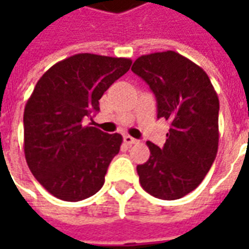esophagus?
<instances>
[{"mask_svg": "<svg viewBox=\"0 0 249 249\" xmlns=\"http://www.w3.org/2000/svg\"><path fill=\"white\" fill-rule=\"evenodd\" d=\"M124 141H125V144H128V145H132V144H136V142H137V140L133 139V137L129 135L124 136Z\"/></svg>", "mask_w": 249, "mask_h": 249, "instance_id": "34e87169", "label": "esophagus"}]
</instances>
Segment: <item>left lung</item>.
Listing matches in <instances>:
<instances>
[{"mask_svg":"<svg viewBox=\"0 0 249 249\" xmlns=\"http://www.w3.org/2000/svg\"><path fill=\"white\" fill-rule=\"evenodd\" d=\"M132 71L149 85L157 119L171 128L162 148L146 142L148 161L137 165L141 187L162 200H176L198 187L219 146V97L208 74L173 51L139 57Z\"/></svg>","mask_w":249,"mask_h":249,"instance_id":"left-lung-1","label":"left lung"}]
</instances>
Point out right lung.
I'll return each mask as SVG.
<instances>
[{
    "label": "right lung",
    "instance_id": "obj_1",
    "mask_svg": "<svg viewBox=\"0 0 249 249\" xmlns=\"http://www.w3.org/2000/svg\"><path fill=\"white\" fill-rule=\"evenodd\" d=\"M123 57L80 53L52 66L25 105L24 151L30 172L54 197L80 201L98 192L123 137L84 125L98 100L129 71Z\"/></svg>",
    "mask_w": 249,
    "mask_h": 249
}]
</instances>
